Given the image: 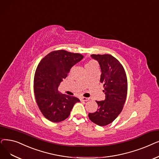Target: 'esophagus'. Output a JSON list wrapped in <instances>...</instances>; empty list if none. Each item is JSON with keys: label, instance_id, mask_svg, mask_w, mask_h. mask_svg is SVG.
I'll list each match as a JSON object with an SVG mask.
<instances>
[{"label": "esophagus", "instance_id": "obj_1", "mask_svg": "<svg viewBox=\"0 0 159 159\" xmlns=\"http://www.w3.org/2000/svg\"><path fill=\"white\" fill-rule=\"evenodd\" d=\"M80 100L82 101H88L89 100V99L88 98H84V97H83V98H81Z\"/></svg>", "mask_w": 159, "mask_h": 159}]
</instances>
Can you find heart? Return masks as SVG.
Masks as SVG:
<instances>
[{"instance_id":"obj_1","label":"heart","mask_w":159,"mask_h":159,"mask_svg":"<svg viewBox=\"0 0 159 159\" xmlns=\"http://www.w3.org/2000/svg\"><path fill=\"white\" fill-rule=\"evenodd\" d=\"M95 65H96V64L93 61H89L85 65V68L87 69L89 67H91V66H95Z\"/></svg>"}]
</instances>
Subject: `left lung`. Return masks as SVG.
<instances>
[{"instance_id":"1","label":"left lung","mask_w":159,"mask_h":159,"mask_svg":"<svg viewBox=\"0 0 159 159\" xmlns=\"http://www.w3.org/2000/svg\"><path fill=\"white\" fill-rule=\"evenodd\" d=\"M98 60L101 75L100 82L103 84L105 101H97L98 108L88 117L99 126L112 123L122 111L127 94V79L125 70L120 61L110 54H92Z\"/></svg>"}]
</instances>
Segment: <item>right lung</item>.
<instances>
[{
    "mask_svg": "<svg viewBox=\"0 0 159 159\" xmlns=\"http://www.w3.org/2000/svg\"><path fill=\"white\" fill-rule=\"evenodd\" d=\"M83 57L79 53L58 50L46 55L39 63L34 75V95L40 111L49 121H64L75 103L80 102L75 97L60 94L58 87L71 67Z\"/></svg>",
    "mask_w": 159,
    "mask_h": 159,
    "instance_id": "obj_1",
    "label": "right lung"
}]
</instances>
